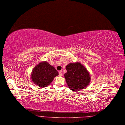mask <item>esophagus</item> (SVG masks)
I'll return each mask as SVG.
<instances>
[{
    "instance_id": "1",
    "label": "esophagus",
    "mask_w": 125,
    "mask_h": 125,
    "mask_svg": "<svg viewBox=\"0 0 125 125\" xmlns=\"http://www.w3.org/2000/svg\"><path fill=\"white\" fill-rule=\"evenodd\" d=\"M59 76H61L62 75V73L61 71L59 72Z\"/></svg>"
}]
</instances>
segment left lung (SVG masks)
Here are the masks:
<instances>
[{
	"instance_id": "8db88e82",
	"label": "left lung",
	"mask_w": 125,
	"mask_h": 125,
	"mask_svg": "<svg viewBox=\"0 0 125 125\" xmlns=\"http://www.w3.org/2000/svg\"><path fill=\"white\" fill-rule=\"evenodd\" d=\"M64 76L68 87L73 91H78L86 88L90 83L91 77L85 67L80 63H69L66 66Z\"/></svg>"
}]
</instances>
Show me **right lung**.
Instances as JSON below:
<instances>
[{
    "label": "right lung",
    "instance_id": "add662e5",
    "mask_svg": "<svg viewBox=\"0 0 125 125\" xmlns=\"http://www.w3.org/2000/svg\"><path fill=\"white\" fill-rule=\"evenodd\" d=\"M59 75L57 70L46 61L41 62L34 67L31 79L34 83L41 87L48 86L54 77Z\"/></svg>",
    "mask_w": 125,
    "mask_h": 125
}]
</instances>
